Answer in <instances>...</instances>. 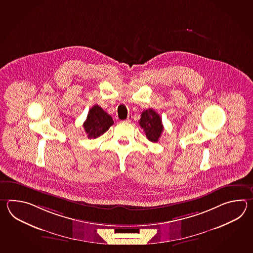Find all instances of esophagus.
<instances>
[{
  "instance_id": "esophagus-1",
  "label": "esophagus",
  "mask_w": 253,
  "mask_h": 253,
  "mask_svg": "<svg viewBox=\"0 0 253 253\" xmlns=\"http://www.w3.org/2000/svg\"><path fill=\"white\" fill-rule=\"evenodd\" d=\"M133 119V116L131 115V114H129L128 116H127V118H126V122H131V120Z\"/></svg>"
}]
</instances>
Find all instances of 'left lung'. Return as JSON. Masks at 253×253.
Wrapping results in <instances>:
<instances>
[{"label":"left lung","mask_w":253,"mask_h":253,"mask_svg":"<svg viewBox=\"0 0 253 253\" xmlns=\"http://www.w3.org/2000/svg\"><path fill=\"white\" fill-rule=\"evenodd\" d=\"M140 126L145 131L147 139L151 142H157L164 130L160 116L154 109H146L141 114Z\"/></svg>","instance_id":"obj_1"}]
</instances>
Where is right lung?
I'll list each match as a JSON object with an SVG mask.
<instances>
[{"instance_id":"obj_1","label":"right lung","mask_w":253,"mask_h":253,"mask_svg":"<svg viewBox=\"0 0 253 253\" xmlns=\"http://www.w3.org/2000/svg\"><path fill=\"white\" fill-rule=\"evenodd\" d=\"M113 124L112 118L98 105H95L89 109L83 126L87 137L94 139L104 134Z\"/></svg>"}]
</instances>
